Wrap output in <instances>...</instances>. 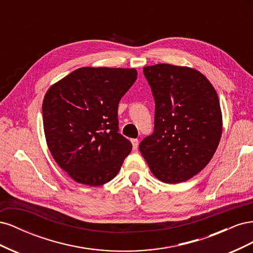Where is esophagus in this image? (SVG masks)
<instances>
[{
  "instance_id": "obj_1",
  "label": "esophagus",
  "mask_w": 253,
  "mask_h": 253,
  "mask_svg": "<svg viewBox=\"0 0 253 253\" xmlns=\"http://www.w3.org/2000/svg\"><path fill=\"white\" fill-rule=\"evenodd\" d=\"M131 142H132L133 150H136L138 148V139H131Z\"/></svg>"
}]
</instances>
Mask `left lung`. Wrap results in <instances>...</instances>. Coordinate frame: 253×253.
Segmentation results:
<instances>
[{"label":"left lung","instance_id":"8db88e82","mask_svg":"<svg viewBox=\"0 0 253 253\" xmlns=\"http://www.w3.org/2000/svg\"><path fill=\"white\" fill-rule=\"evenodd\" d=\"M155 99V126L140 142L153 175L183 182L210 163L223 132L215 88L195 68L173 64L143 67Z\"/></svg>","mask_w":253,"mask_h":253}]
</instances>
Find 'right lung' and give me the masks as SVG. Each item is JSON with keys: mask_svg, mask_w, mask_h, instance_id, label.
<instances>
[{"mask_svg": "<svg viewBox=\"0 0 253 253\" xmlns=\"http://www.w3.org/2000/svg\"><path fill=\"white\" fill-rule=\"evenodd\" d=\"M136 79L135 68L85 66L47 89L45 139L55 162L76 182L98 187L118 174L132 150L118 133V104Z\"/></svg>", "mask_w": 253, "mask_h": 253, "instance_id": "1", "label": "right lung"}]
</instances>
